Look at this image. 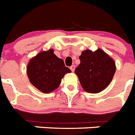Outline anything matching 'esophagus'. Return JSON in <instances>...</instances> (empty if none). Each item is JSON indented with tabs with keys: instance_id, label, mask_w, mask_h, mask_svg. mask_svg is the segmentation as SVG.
I'll use <instances>...</instances> for the list:
<instances>
[{
	"instance_id": "1",
	"label": "esophagus",
	"mask_w": 135,
	"mask_h": 135,
	"mask_svg": "<svg viewBox=\"0 0 135 135\" xmlns=\"http://www.w3.org/2000/svg\"><path fill=\"white\" fill-rule=\"evenodd\" d=\"M70 68V70H71V71H72V72H74V69H75V65H72V66Z\"/></svg>"
}]
</instances>
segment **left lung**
<instances>
[{
	"label": "left lung",
	"instance_id": "left-lung-1",
	"mask_svg": "<svg viewBox=\"0 0 135 135\" xmlns=\"http://www.w3.org/2000/svg\"><path fill=\"white\" fill-rule=\"evenodd\" d=\"M80 64L75 69L80 84L86 92L100 93L107 87L116 72L114 60L102 49H87L79 56Z\"/></svg>",
	"mask_w": 135,
	"mask_h": 135
}]
</instances>
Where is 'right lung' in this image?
I'll return each instance as SVG.
<instances>
[{
  "mask_svg": "<svg viewBox=\"0 0 135 135\" xmlns=\"http://www.w3.org/2000/svg\"><path fill=\"white\" fill-rule=\"evenodd\" d=\"M71 70L65 67L62 59L54 54L53 49L39 53L27 65L30 82L42 93H51L61 84V79Z\"/></svg>",
  "mask_w": 135,
  "mask_h": 135,
  "instance_id": "add662e5",
  "label": "right lung"
}]
</instances>
